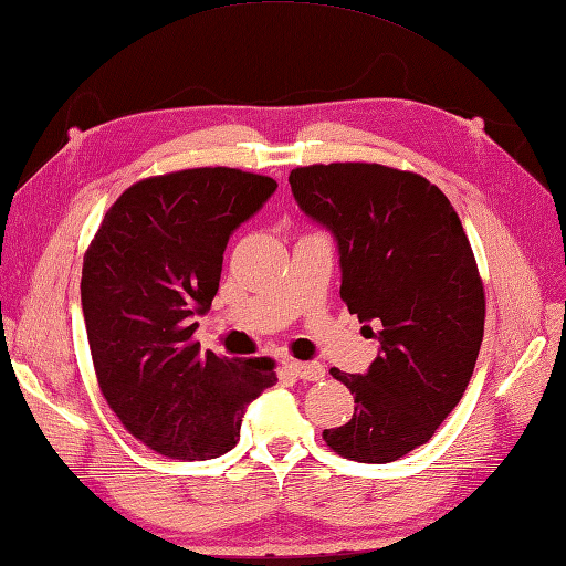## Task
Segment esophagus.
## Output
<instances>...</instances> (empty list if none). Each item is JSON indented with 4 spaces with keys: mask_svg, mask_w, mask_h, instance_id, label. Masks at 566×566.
<instances>
[{
    "mask_svg": "<svg viewBox=\"0 0 566 566\" xmlns=\"http://www.w3.org/2000/svg\"><path fill=\"white\" fill-rule=\"evenodd\" d=\"M287 368H291V373L295 375V378L305 380V382H317V380L324 378V368L319 366V363H315V360H307V363L291 360V363H287Z\"/></svg>",
    "mask_w": 566,
    "mask_h": 566,
    "instance_id": "obj_1",
    "label": "esophagus"
}]
</instances>
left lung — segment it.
<instances>
[{"mask_svg": "<svg viewBox=\"0 0 566 566\" xmlns=\"http://www.w3.org/2000/svg\"><path fill=\"white\" fill-rule=\"evenodd\" d=\"M287 181L300 210L332 232L344 303L380 344L363 375L332 368L356 409L324 441L358 462L399 460L458 407L480 354L484 291L468 234L419 174L336 161Z\"/></svg>", "mask_w": 566, "mask_h": 566, "instance_id": "8db88e82", "label": "left lung"}]
</instances>
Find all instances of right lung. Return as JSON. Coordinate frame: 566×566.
Listing matches in <instances>:
<instances>
[{
    "label": "right lung",
    "mask_w": 566,
    "mask_h": 566,
    "mask_svg": "<svg viewBox=\"0 0 566 566\" xmlns=\"http://www.w3.org/2000/svg\"><path fill=\"white\" fill-rule=\"evenodd\" d=\"M275 188L228 167L137 181L86 249L82 312L98 387L125 429L161 455L228 453L249 401L275 382L271 358H220L193 338L232 232Z\"/></svg>",
    "instance_id": "obj_1"
}]
</instances>
